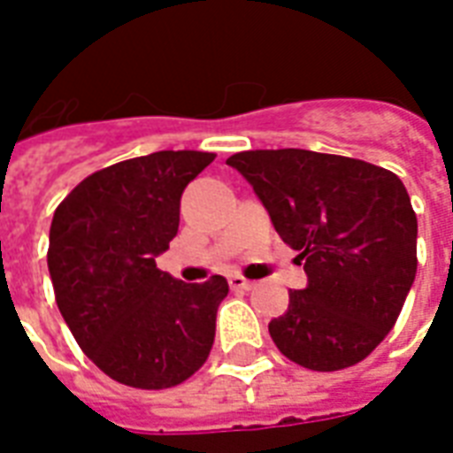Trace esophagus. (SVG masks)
Listing matches in <instances>:
<instances>
[{
    "mask_svg": "<svg viewBox=\"0 0 453 453\" xmlns=\"http://www.w3.org/2000/svg\"><path fill=\"white\" fill-rule=\"evenodd\" d=\"M230 288L234 289V292H250V289L257 288V282L247 280V278H242V275H230Z\"/></svg>",
    "mask_w": 453,
    "mask_h": 453,
    "instance_id": "obj_1",
    "label": "esophagus"
}]
</instances>
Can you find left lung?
<instances>
[{"mask_svg":"<svg viewBox=\"0 0 453 453\" xmlns=\"http://www.w3.org/2000/svg\"><path fill=\"white\" fill-rule=\"evenodd\" d=\"M247 178L309 285L268 323L275 347L309 371L364 361L395 327L416 278L418 220L392 171L309 150L240 151Z\"/></svg>","mask_w":453,"mask_h":453,"instance_id":"1","label":"left lung"}]
</instances>
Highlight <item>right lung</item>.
Listing matches in <instances>:
<instances>
[{
    "mask_svg": "<svg viewBox=\"0 0 453 453\" xmlns=\"http://www.w3.org/2000/svg\"><path fill=\"white\" fill-rule=\"evenodd\" d=\"M209 151H154L92 173L58 203L50 227L57 306L81 349L111 380L168 389L209 358L227 280H175L158 271L180 226L182 189Z\"/></svg>",
    "mask_w": 453,
    "mask_h": 453,
    "instance_id": "right-lung-1",
    "label": "right lung"
}]
</instances>
